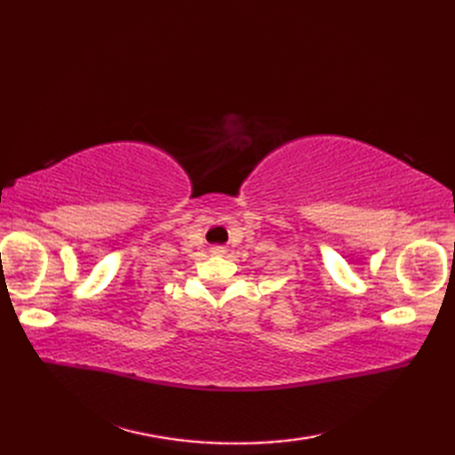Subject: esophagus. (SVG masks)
Returning a JSON list of instances; mask_svg holds the SVG:
<instances>
[{"instance_id": "esophagus-1", "label": "esophagus", "mask_w": 455, "mask_h": 455, "mask_svg": "<svg viewBox=\"0 0 455 455\" xmlns=\"http://www.w3.org/2000/svg\"><path fill=\"white\" fill-rule=\"evenodd\" d=\"M211 252H212L214 256H222V254H226V246L214 244V246H211Z\"/></svg>"}]
</instances>
